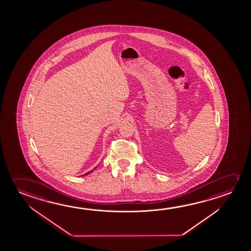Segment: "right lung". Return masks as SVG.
I'll return each mask as SVG.
<instances>
[{
    "label": "right lung",
    "mask_w": 251,
    "mask_h": 251,
    "mask_svg": "<svg viewBox=\"0 0 251 251\" xmlns=\"http://www.w3.org/2000/svg\"><path fill=\"white\" fill-rule=\"evenodd\" d=\"M91 172H93V171H91ZM89 173H90V172H89V173H86L85 175H87V174H89Z\"/></svg>",
    "instance_id": "add662e5"
}]
</instances>
